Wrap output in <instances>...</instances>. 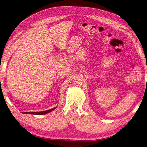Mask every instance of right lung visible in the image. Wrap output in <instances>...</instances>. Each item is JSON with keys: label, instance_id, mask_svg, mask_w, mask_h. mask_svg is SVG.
Returning <instances> with one entry per match:
<instances>
[{"label": "right lung", "instance_id": "add662e5", "mask_svg": "<svg viewBox=\"0 0 147 147\" xmlns=\"http://www.w3.org/2000/svg\"><path fill=\"white\" fill-rule=\"evenodd\" d=\"M56 107H55L51 109H49V110H47V111H41V112H26V113H24V114H33V115H44L46 114H48L50 112L53 111V110H54Z\"/></svg>", "mask_w": 147, "mask_h": 147}]
</instances>
